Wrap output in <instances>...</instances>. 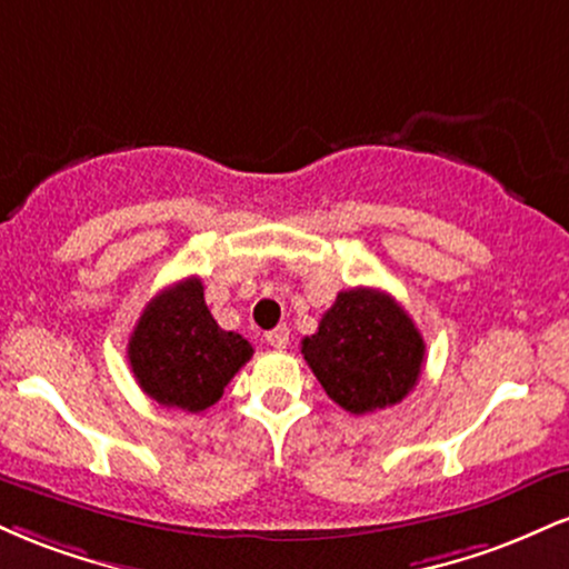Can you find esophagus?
Segmentation results:
<instances>
[{"mask_svg": "<svg viewBox=\"0 0 569 569\" xmlns=\"http://www.w3.org/2000/svg\"><path fill=\"white\" fill-rule=\"evenodd\" d=\"M264 339H267V345H272L276 350H283L286 345H289V329H286V326H278V329L267 331Z\"/></svg>", "mask_w": 569, "mask_h": 569, "instance_id": "1", "label": "esophagus"}]
</instances>
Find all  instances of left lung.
I'll list each match as a JSON object with an SVG mask.
<instances>
[{
    "label": "left lung",
    "instance_id": "left-lung-1",
    "mask_svg": "<svg viewBox=\"0 0 569 569\" xmlns=\"http://www.w3.org/2000/svg\"><path fill=\"white\" fill-rule=\"evenodd\" d=\"M302 356L326 396L350 415L403 401L426 361V342L390 293L348 289L302 339Z\"/></svg>",
    "mask_w": 569,
    "mask_h": 569
}]
</instances>
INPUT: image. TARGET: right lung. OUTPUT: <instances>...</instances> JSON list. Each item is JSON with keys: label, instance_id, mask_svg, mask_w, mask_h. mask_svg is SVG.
Segmentation results:
<instances>
[{"label": "right lung", "instance_id": "1", "mask_svg": "<svg viewBox=\"0 0 569 569\" xmlns=\"http://www.w3.org/2000/svg\"><path fill=\"white\" fill-rule=\"evenodd\" d=\"M251 356L248 339L213 321L200 278H187L160 291L143 307L128 339L136 382L168 409L213 407Z\"/></svg>", "mask_w": 569, "mask_h": 569}]
</instances>
